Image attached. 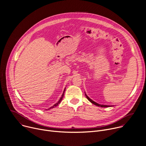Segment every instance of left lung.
I'll return each instance as SVG.
<instances>
[{
  "instance_id": "left-lung-1",
  "label": "left lung",
  "mask_w": 146,
  "mask_h": 146,
  "mask_svg": "<svg viewBox=\"0 0 146 146\" xmlns=\"http://www.w3.org/2000/svg\"><path fill=\"white\" fill-rule=\"evenodd\" d=\"M85 96H86V98L88 99V100L90 102H91L92 103H93V104H94V105H96V106H99V107H112V106H107V105H102V104H98V103H96V102H94V101H93L92 100H91L89 97L86 95V94L85 93Z\"/></svg>"
}]
</instances>
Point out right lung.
I'll list each match as a JSON object with an SVG mask.
<instances>
[{
  "label": "right lung",
  "mask_w": 146,
  "mask_h": 146,
  "mask_svg": "<svg viewBox=\"0 0 146 146\" xmlns=\"http://www.w3.org/2000/svg\"><path fill=\"white\" fill-rule=\"evenodd\" d=\"M65 90H66V88L64 89V92H63V93H62V96H61V98H60V100H58V102L57 103H56L55 104H54L53 106H52L50 108H48V110H50V108H54V107H55L57 106L60 103V102H61V100H62V98L64 97V92H65Z\"/></svg>",
  "instance_id": "add662e5"
}]
</instances>
